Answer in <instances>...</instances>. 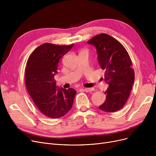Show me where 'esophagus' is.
<instances>
[{"instance_id":"34e87169","label":"esophagus","mask_w":156,"mask_h":156,"mask_svg":"<svg viewBox=\"0 0 156 156\" xmlns=\"http://www.w3.org/2000/svg\"><path fill=\"white\" fill-rule=\"evenodd\" d=\"M81 90H83V91L86 92H90L94 90V88H82Z\"/></svg>"}]
</instances>
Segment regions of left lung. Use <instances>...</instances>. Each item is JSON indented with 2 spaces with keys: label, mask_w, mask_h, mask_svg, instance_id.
<instances>
[{
  "label": "left lung",
  "mask_w": 156,
  "mask_h": 156,
  "mask_svg": "<svg viewBox=\"0 0 156 156\" xmlns=\"http://www.w3.org/2000/svg\"><path fill=\"white\" fill-rule=\"evenodd\" d=\"M94 46L101 68L105 69L104 80L109 87L104 92L105 102L99 109L114 112L122 108L127 101L135 80L132 62L125 48L117 40L101 34L87 42Z\"/></svg>",
  "instance_id": "1"
}]
</instances>
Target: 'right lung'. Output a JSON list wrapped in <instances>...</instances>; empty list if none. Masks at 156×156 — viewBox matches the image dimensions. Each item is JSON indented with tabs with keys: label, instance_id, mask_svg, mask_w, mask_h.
<instances>
[{
	"label": "right lung",
	"instance_id": "right-lung-1",
	"mask_svg": "<svg viewBox=\"0 0 156 156\" xmlns=\"http://www.w3.org/2000/svg\"><path fill=\"white\" fill-rule=\"evenodd\" d=\"M71 45L44 44L32 52L27 61L25 83L28 94L40 111L46 116L59 118L72 108L76 92L55 85L61 57L68 53Z\"/></svg>",
	"mask_w": 156,
	"mask_h": 156
}]
</instances>
